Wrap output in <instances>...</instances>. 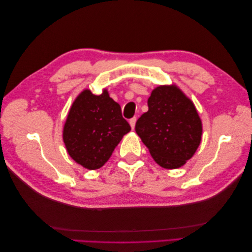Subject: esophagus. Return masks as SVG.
I'll return each instance as SVG.
<instances>
[{"label":"esophagus","mask_w":252,"mask_h":252,"mask_svg":"<svg viewBox=\"0 0 252 252\" xmlns=\"http://www.w3.org/2000/svg\"><path fill=\"white\" fill-rule=\"evenodd\" d=\"M130 126H131V127H132V130H134V127H135V122H136V117H133L132 119H130Z\"/></svg>","instance_id":"1"}]
</instances>
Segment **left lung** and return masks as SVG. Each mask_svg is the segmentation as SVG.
<instances>
[{
    "mask_svg": "<svg viewBox=\"0 0 252 252\" xmlns=\"http://www.w3.org/2000/svg\"><path fill=\"white\" fill-rule=\"evenodd\" d=\"M147 104L148 111L136 121L137 135L162 168L182 167L201 140V120L194 104L175 85L156 88Z\"/></svg>",
    "mask_w": 252,
    "mask_h": 252,
    "instance_id": "8db88e82",
    "label": "left lung"
}]
</instances>
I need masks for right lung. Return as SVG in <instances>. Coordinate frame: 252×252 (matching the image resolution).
<instances>
[{
  "mask_svg": "<svg viewBox=\"0 0 252 252\" xmlns=\"http://www.w3.org/2000/svg\"><path fill=\"white\" fill-rule=\"evenodd\" d=\"M130 131L120 105L109 97L106 90L100 95L84 90L69 110L63 138L74 161L95 170L103 167L123 135Z\"/></svg>",
  "mask_w": 252,
  "mask_h": 252,
  "instance_id": "1",
  "label": "right lung"
}]
</instances>
